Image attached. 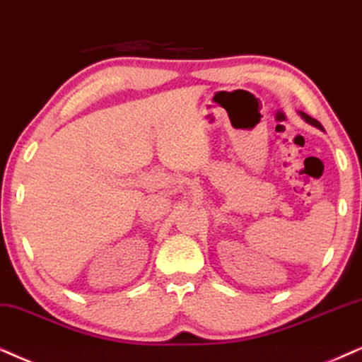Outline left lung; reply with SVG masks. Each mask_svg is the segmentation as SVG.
<instances>
[{
  "label": "left lung",
  "mask_w": 362,
  "mask_h": 362,
  "mask_svg": "<svg viewBox=\"0 0 362 362\" xmlns=\"http://www.w3.org/2000/svg\"><path fill=\"white\" fill-rule=\"evenodd\" d=\"M300 117H303V118H304V120H305V122H308V123H310V125H314V127H319V128H322V125H321V123H319L317 120H314V118H313V117H309V115H308V113L300 112Z\"/></svg>",
  "instance_id": "left-lung-1"
}]
</instances>
